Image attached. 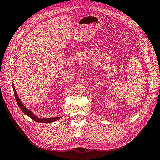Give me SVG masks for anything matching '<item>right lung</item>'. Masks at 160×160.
<instances>
[{"mask_svg":"<svg viewBox=\"0 0 160 160\" xmlns=\"http://www.w3.org/2000/svg\"><path fill=\"white\" fill-rule=\"evenodd\" d=\"M12 86H13L15 98H16V100L18 103V106L20 107V108L21 109L22 112H23L26 115L28 116L29 117H31L32 120H34L35 121H37V122H54L60 119L61 118V117H50V118H39L38 117L35 116V115L33 114V112H32V111L28 109L27 108L25 107L23 103H22L19 97H18L16 89H15L13 83H12Z\"/></svg>","mask_w":160,"mask_h":160,"instance_id":"1","label":"right lung"}]
</instances>
